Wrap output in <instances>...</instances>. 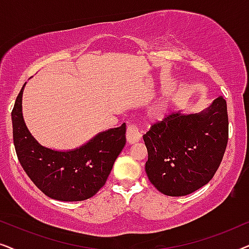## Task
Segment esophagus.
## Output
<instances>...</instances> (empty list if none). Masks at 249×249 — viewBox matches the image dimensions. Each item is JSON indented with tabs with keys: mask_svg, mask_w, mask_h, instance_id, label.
<instances>
[{
	"mask_svg": "<svg viewBox=\"0 0 249 249\" xmlns=\"http://www.w3.org/2000/svg\"><path fill=\"white\" fill-rule=\"evenodd\" d=\"M127 142L128 144H135L141 141L142 138V134L141 131L138 130L137 125L136 124H129L127 128Z\"/></svg>",
	"mask_w": 249,
	"mask_h": 249,
	"instance_id": "1",
	"label": "esophagus"
}]
</instances>
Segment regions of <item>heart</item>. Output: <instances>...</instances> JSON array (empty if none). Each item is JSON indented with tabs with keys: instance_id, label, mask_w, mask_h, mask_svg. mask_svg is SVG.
Here are the masks:
<instances>
[{
	"instance_id": "b5f03b06",
	"label": "heart",
	"mask_w": 249,
	"mask_h": 249,
	"mask_svg": "<svg viewBox=\"0 0 249 249\" xmlns=\"http://www.w3.org/2000/svg\"><path fill=\"white\" fill-rule=\"evenodd\" d=\"M161 113H162L161 108H155V110L152 111V114L153 115H159V114H161Z\"/></svg>"
}]
</instances>
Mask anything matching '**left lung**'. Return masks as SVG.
Instances as JSON below:
<instances>
[{
  "label": "left lung",
  "instance_id": "obj_1",
  "mask_svg": "<svg viewBox=\"0 0 249 249\" xmlns=\"http://www.w3.org/2000/svg\"><path fill=\"white\" fill-rule=\"evenodd\" d=\"M227 102L219 96L199 113H172L142 136L148 153L145 171L168 196H186L216 172L228 144Z\"/></svg>",
  "mask_w": 249,
  "mask_h": 249
}]
</instances>
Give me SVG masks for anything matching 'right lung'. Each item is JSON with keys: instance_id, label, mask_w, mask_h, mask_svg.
Returning <instances> with one entry per match:
<instances>
[{"instance_id": "obj_1", "label": "right lung", "mask_w": 249, "mask_h": 249, "mask_svg": "<svg viewBox=\"0 0 249 249\" xmlns=\"http://www.w3.org/2000/svg\"><path fill=\"white\" fill-rule=\"evenodd\" d=\"M21 90L11 118L17 156L32 181L46 196L78 202L94 196L104 186L114 161L125 145V124L98 132L84 145L57 151L40 145L30 134L22 115Z\"/></svg>"}]
</instances>
